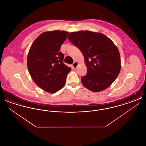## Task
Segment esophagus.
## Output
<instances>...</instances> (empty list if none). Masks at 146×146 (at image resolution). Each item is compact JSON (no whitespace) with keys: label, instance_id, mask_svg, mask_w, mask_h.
I'll list each match as a JSON object with an SVG mask.
<instances>
[{"label":"esophagus","instance_id":"1","mask_svg":"<svg viewBox=\"0 0 146 146\" xmlns=\"http://www.w3.org/2000/svg\"><path fill=\"white\" fill-rule=\"evenodd\" d=\"M78 65V63L76 62V61H75L73 63V65H72V67H73V68L76 69V67H77Z\"/></svg>","mask_w":146,"mask_h":146}]
</instances>
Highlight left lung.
Here are the masks:
<instances>
[{
    "instance_id": "left-lung-1",
    "label": "left lung",
    "mask_w": 146,
    "mask_h": 146,
    "mask_svg": "<svg viewBox=\"0 0 146 146\" xmlns=\"http://www.w3.org/2000/svg\"><path fill=\"white\" fill-rule=\"evenodd\" d=\"M68 40L83 54L87 73L81 78L84 86L93 92L108 88L121 69L117 47L105 35L89 31L70 33Z\"/></svg>"
}]
</instances>
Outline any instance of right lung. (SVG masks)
I'll return each instance as SVG.
<instances>
[{
    "instance_id": "1",
    "label": "right lung",
    "mask_w": 146,
    "mask_h": 146,
    "mask_svg": "<svg viewBox=\"0 0 146 146\" xmlns=\"http://www.w3.org/2000/svg\"><path fill=\"white\" fill-rule=\"evenodd\" d=\"M68 32L53 31L42 33L32 43L27 66L32 79L43 90L55 93L64 85L71 68L65 65L60 49Z\"/></svg>"
}]
</instances>
